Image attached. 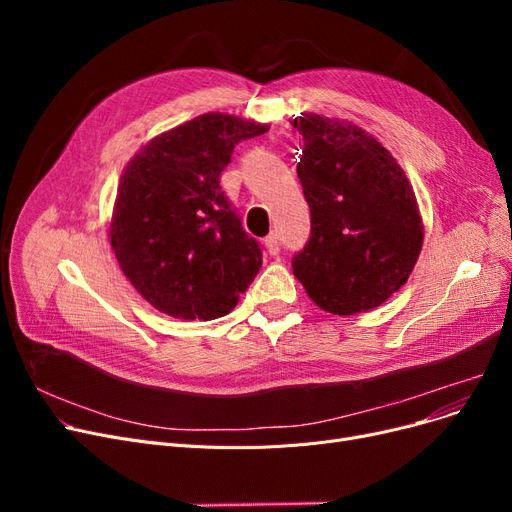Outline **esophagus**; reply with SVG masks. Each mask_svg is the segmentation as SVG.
Instances as JSON below:
<instances>
[{
    "label": "esophagus",
    "mask_w": 512,
    "mask_h": 512,
    "mask_svg": "<svg viewBox=\"0 0 512 512\" xmlns=\"http://www.w3.org/2000/svg\"><path fill=\"white\" fill-rule=\"evenodd\" d=\"M263 245H265V251L270 253V255H278V253H280V242H278V236H276V234L265 236Z\"/></svg>",
    "instance_id": "1"
}]
</instances>
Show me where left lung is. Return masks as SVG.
Listing matches in <instances>:
<instances>
[{
  "mask_svg": "<svg viewBox=\"0 0 512 512\" xmlns=\"http://www.w3.org/2000/svg\"><path fill=\"white\" fill-rule=\"evenodd\" d=\"M297 166L311 211L307 247L292 274L307 297L332 315H357L407 284L423 247L413 186L392 153L361 126L301 114Z\"/></svg>",
  "mask_w": 512,
  "mask_h": 512,
  "instance_id": "8db88e82",
  "label": "left lung"
}]
</instances>
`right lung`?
I'll list each match as a JSON object with an SVG mask.
<instances>
[{
  "label": "right lung",
  "instance_id": "add662e5",
  "mask_svg": "<svg viewBox=\"0 0 512 512\" xmlns=\"http://www.w3.org/2000/svg\"><path fill=\"white\" fill-rule=\"evenodd\" d=\"M270 124L209 112L157 134L128 161L110 218V245L141 297L176 319L230 313L261 267L220 174L238 141Z\"/></svg>",
  "mask_w": 512,
  "mask_h": 512
}]
</instances>
